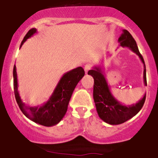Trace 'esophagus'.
<instances>
[{"label": "esophagus", "mask_w": 158, "mask_h": 158, "mask_svg": "<svg viewBox=\"0 0 158 158\" xmlns=\"http://www.w3.org/2000/svg\"><path fill=\"white\" fill-rule=\"evenodd\" d=\"M90 68H91V65H90V64H86V65H85L84 71H85V72H86V74H87V72L90 71Z\"/></svg>", "instance_id": "1"}]
</instances>
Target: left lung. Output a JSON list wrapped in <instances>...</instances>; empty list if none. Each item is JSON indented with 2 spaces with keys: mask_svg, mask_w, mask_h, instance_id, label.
<instances>
[{
  "mask_svg": "<svg viewBox=\"0 0 158 158\" xmlns=\"http://www.w3.org/2000/svg\"><path fill=\"white\" fill-rule=\"evenodd\" d=\"M120 46L128 48L133 52L136 53L144 64L143 79L144 83L146 86V71L143 57L139 52L136 41L134 40L131 34L127 30L123 29V33L118 38ZM88 75L94 78V90L93 97L95 103L96 110L99 118L105 123L110 125H118L127 122L137 114L142 109L145 100V94L143 98L136 104L127 106L119 102L110 92V87L106 82L105 76L102 74V68L94 67L88 71Z\"/></svg>",
  "mask_w": 158,
  "mask_h": 158,
  "instance_id": "obj_1",
  "label": "left lung"
}]
</instances>
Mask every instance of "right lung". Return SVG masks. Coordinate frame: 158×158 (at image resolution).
<instances>
[{"label":"right lung","mask_w":158,"mask_h":158,"mask_svg":"<svg viewBox=\"0 0 158 158\" xmlns=\"http://www.w3.org/2000/svg\"><path fill=\"white\" fill-rule=\"evenodd\" d=\"M36 32L35 28H31L26 34L24 40H22L20 47L28 38ZM84 70L82 67H79L64 74L59 81L58 84L55 88L52 94L48 99L40 106H28L22 102L18 92V83L16 68L14 65L13 68V88H14L15 98L16 102L22 113L26 117L35 123L44 126L52 127L58 124L64 117L69 101L72 95L76 85L80 79L84 76Z\"/></svg>","instance_id":"add662e5"}]
</instances>
